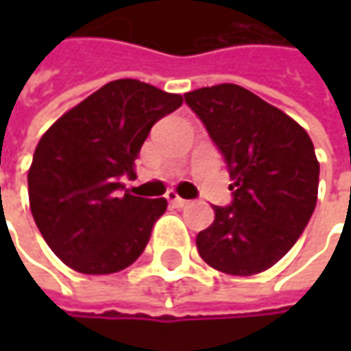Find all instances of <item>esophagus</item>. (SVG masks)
<instances>
[{
  "label": "esophagus",
  "instance_id": "34e87169",
  "mask_svg": "<svg viewBox=\"0 0 351 351\" xmlns=\"http://www.w3.org/2000/svg\"><path fill=\"white\" fill-rule=\"evenodd\" d=\"M168 201L176 207V209H183L189 201L187 199H182V197H178V195H173V193H168Z\"/></svg>",
  "mask_w": 351,
  "mask_h": 351
}]
</instances>
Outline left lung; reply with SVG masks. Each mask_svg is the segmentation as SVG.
I'll use <instances>...</instances> for the list:
<instances>
[{
	"label": "left lung",
	"mask_w": 351,
	"mask_h": 351,
	"mask_svg": "<svg viewBox=\"0 0 351 351\" xmlns=\"http://www.w3.org/2000/svg\"><path fill=\"white\" fill-rule=\"evenodd\" d=\"M230 173L232 201L197 234L199 256L230 276L269 269L317 207L318 166L303 127L248 89L221 84L185 93Z\"/></svg>",
	"instance_id": "left-lung-1"
}]
</instances>
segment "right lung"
Returning a JSON list of instances; mask_svg holds the SVG:
<instances>
[{"instance_id": "add662e5", "label": "right lung", "mask_w": 351, "mask_h": 351, "mask_svg": "<svg viewBox=\"0 0 351 351\" xmlns=\"http://www.w3.org/2000/svg\"><path fill=\"white\" fill-rule=\"evenodd\" d=\"M183 97L115 80L62 115L36 144L31 213L50 250L80 274H115L138 260L168 201L130 195L134 160L150 128Z\"/></svg>"}]
</instances>
